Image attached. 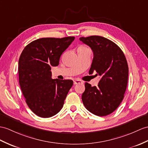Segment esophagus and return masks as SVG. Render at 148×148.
Here are the masks:
<instances>
[{
	"label": "esophagus",
	"instance_id": "34e87169",
	"mask_svg": "<svg viewBox=\"0 0 148 148\" xmlns=\"http://www.w3.org/2000/svg\"><path fill=\"white\" fill-rule=\"evenodd\" d=\"M73 83L75 85H76V84H83L84 82L82 81L81 80H78V79H75V80H73Z\"/></svg>",
	"mask_w": 148,
	"mask_h": 148
}]
</instances>
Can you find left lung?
<instances>
[{
	"instance_id": "left-lung-1",
	"label": "left lung",
	"mask_w": 148,
	"mask_h": 148,
	"mask_svg": "<svg viewBox=\"0 0 148 148\" xmlns=\"http://www.w3.org/2000/svg\"><path fill=\"white\" fill-rule=\"evenodd\" d=\"M91 48L93 58L89 74L96 71L101 79L97 86L85 84L82 96L85 108L98 116L110 114L119 106L127 88L129 68L124 53L116 43L99 36L82 37Z\"/></svg>"
}]
</instances>
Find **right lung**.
Listing matches in <instances>:
<instances>
[{
	"instance_id": "right-lung-1",
	"label": "right lung",
	"mask_w": 148,
	"mask_h": 148,
	"mask_svg": "<svg viewBox=\"0 0 148 148\" xmlns=\"http://www.w3.org/2000/svg\"><path fill=\"white\" fill-rule=\"evenodd\" d=\"M75 37L38 39L25 47L19 60V80L29 109L37 116L48 118L62 109L73 84L71 80L51 78V66L59 64L61 55Z\"/></svg>"
}]
</instances>
